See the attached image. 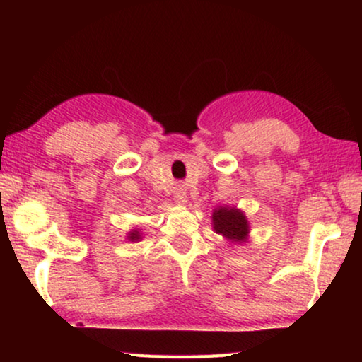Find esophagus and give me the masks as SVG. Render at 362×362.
<instances>
[{"instance_id": "1", "label": "esophagus", "mask_w": 362, "mask_h": 362, "mask_svg": "<svg viewBox=\"0 0 362 362\" xmlns=\"http://www.w3.org/2000/svg\"><path fill=\"white\" fill-rule=\"evenodd\" d=\"M174 199H175V203L185 204V203H187V193H185V189H182V188L177 189V192L174 193Z\"/></svg>"}]
</instances>
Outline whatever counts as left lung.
<instances>
[{
	"instance_id": "1",
	"label": "left lung",
	"mask_w": 362,
	"mask_h": 362,
	"mask_svg": "<svg viewBox=\"0 0 362 362\" xmlns=\"http://www.w3.org/2000/svg\"><path fill=\"white\" fill-rule=\"evenodd\" d=\"M212 222L216 233L222 235L226 240L236 243L246 240L249 233L247 220L244 217V214L236 211L235 207H218V209L214 211Z\"/></svg>"
}]
</instances>
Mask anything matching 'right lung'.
I'll use <instances>...</instances> for the list:
<instances>
[{
    "label": "right lung",
    "mask_w": 362,
    "mask_h": 362,
    "mask_svg": "<svg viewBox=\"0 0 362 362\" xmlns=\"http://www.w3.org/2000/svg\"><path fill=\"white\" fill-rule=\"evenodd\" d=\"M129 240H131V241H137V240H140V235H139V231H132L131 235H129Z\"/></svg>",
    "instance_id": "add662e5"
}]
</instances>
